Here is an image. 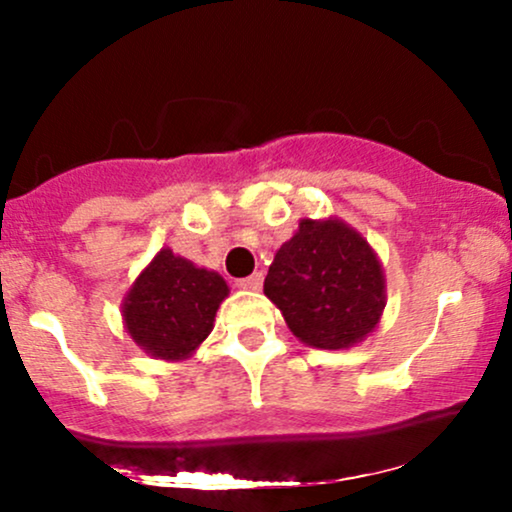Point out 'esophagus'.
<instances>
[{
  "label": "esophagus",
  "instance_id": "1",
  "mask_svg": "<svg viewBox=\"0 0 512 512\" xmlns=\"http://www.w3.org/2000/svg\"><path fill=\"white\" fill-rule=\"evenodd\" d=\"M262 279H264V276L260 272L245 276V279H238V289H243V291H260L262 289Z\"/></svg>",
  "mask_w": 512,
  "mask_h": 512
}]
</instances>
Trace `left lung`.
Here are the masks:
<instances>
[{"label":"left lung","mask_w":512,"mask_h":512,"mask_svg":"<svg viewBox=\"0 0 512 512\" xmlns=\"http://www.w3.org/2000/svg\"><path fill=\"white\" fill-rule=\"evenodd\" d=\"M264 296L303 344L351 349L383 317L385 272L378 252L354 226L337 216H305L276 250Z\"/></svg>","instance_id":"left-lung-1"}]
</instances>
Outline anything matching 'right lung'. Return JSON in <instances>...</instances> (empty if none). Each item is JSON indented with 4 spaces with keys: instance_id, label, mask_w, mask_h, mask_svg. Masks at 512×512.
<instances>
[{
    "instance_id": "1",
    "label": "right lung",
    "mask_w": 512,
    "mask_h": 512,
    "mask_svg": "<svg viewBox=\"0 0 512 512\" xmlns=\"http://www.w3.org/2000/svg\"><path fill=\"white\" fill-rule=\"evenodd\" d=\"M228 293L219 272L163 248L122 298V325L151 358L185 361L214 330Z\"/></svg>"
}]
</instances>
